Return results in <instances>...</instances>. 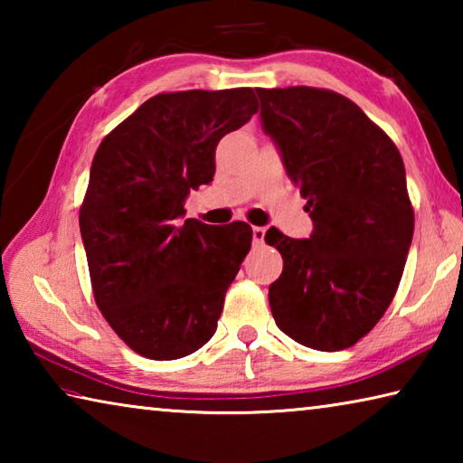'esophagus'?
Wrapping results in <instances>:
<instances>
[{
	"mask_svg": "<svg viewBox=\"0 0 463 463\" xmlns=\"http://www.w3.org/2000/svg\"><path fill=\"white\" fill-rule=\"evenodd\" d=\"M263 239H265V229H263V226H255V229H253V242H255V245H261Z\"/></svg>",
	"mask_w": 463,
	"mask_h": 463,
	"instance_id": "obj_1",
	"label": "esophagus"
}]
</instances>
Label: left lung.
Masks as SVG:
<instances>
[{"instance_id":"obj_1","label":"left lung","mask_w":463,"mask_h":463,"mask_svg":"<svg viewBox=\"0 0 463 463\" xmlns=\"http://www.w3.org/2000/svg\"><path fill=\"white\" fill-rule=\"evenodd\" d=\"M263 130L307 198L310 239L276 226L284 271L269 286L276 325L304 347L341 351L378 325L401 284L414 213L402 156L364 109L331 90H255Z\"/></svg>"}]
</instances>
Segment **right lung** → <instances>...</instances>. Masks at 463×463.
Returning <instances> with one entry per match:
<instances>
[{
    "label": "right lung",
    "mask_w": 463,
    "mask_h": 463,
    "mask_svg": "<svg viewBox=\"0 0 463 463\" xmlns=\"http://www.w3.org/2000/svg\"><path fill=\"white\" fill-rule=\"evenodd\" d=\"M255 112L250 88L159 93L93 156L80 210L93 298L138 355L185 357L216 331L253 231L239 221L182 222L184 202L213 182L218 140Z\"/></svg>",
    "instance_id": "1"
}]
</instances>
